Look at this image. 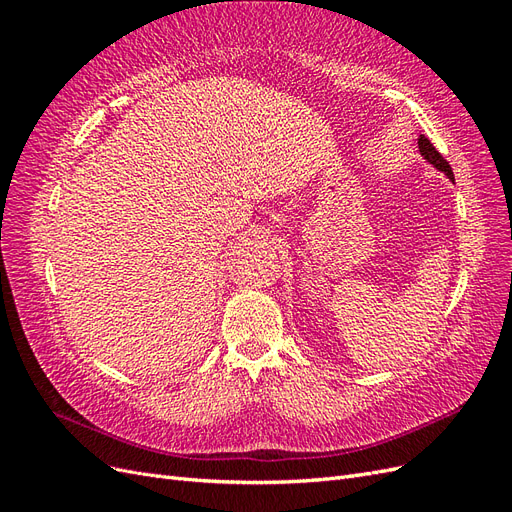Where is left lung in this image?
Returning a JSON list of instances; mask_svg holds the SVG:
<instances>
[{
	"label": "left lung",
	"mask_w": 512,
	"mask_h": 512,
	"mask_svg": "<svg viewBox=\"0 0 512 512\" xmlns=\"http://www.w3.org/2000/svg\"><path fill=\"white\" fill-rule=\"evenodd\" d=\"M418 149H421V153L425 156V160H429V162H431L433 166H436L438 170H442V173H446V177H448V179H453V181H455L451 164H448V162L442 158V153H440L436 147H433V143L429 141V138H425V136L418 138Z\"/></svg>",
	"instance_id": "left-lung-1"
}]
</instances>
